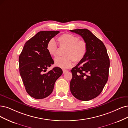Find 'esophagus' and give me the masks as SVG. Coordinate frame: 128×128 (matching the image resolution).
Segmentation results:
<instances>
[{
  "instance_id": "esophagus-1",
  "label": "esophagus",
  "mask_w": 128,
  "mask_h": 128,
  "mask_svg": "<svg viewBox=\"0 0 128 128\" xmlns=\"http://www.w3.org/2000/svg\"><path fill=\"white\" fill-rule=\"evenodd\" d=\"M68 71V70H63V74H65L66 72H67Z\"/></svg>"
}]
</instances>
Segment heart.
I'll return each mask as SVG.
<instances>
[{
	"instance_id": "1",
	"label": "heart",
	"mask_w": 128,
	"mask_h": 128,
	"mask_svg": "<svg viewBox=\"0 0 128 128\" xmlns=\"http://www.w3.org/2000/svg\"><path fill=\"white\" fill-rule=\"evenodd\" d=\"M60 47H65L63 55L65 56L59 57L55 60L56 66L66 69L70 68L73 60L75 63L81 62L86 56L88 46L86 42L83 40H79L78 37L70 34H64L58 38ZM46 50L49 54L55 57L57 55L58 47L55 40L50 39L46 45Z\"/></svg>"
}]
</instances>
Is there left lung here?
<instances>
[{
  "mask_svg": "<svg viewBox=\"0 0 128 128\" xmlns=\"http://www.w3.org/2000/svg\"><path fill=\"white\" fill-rule=\"evenodd\" d=\"M81 36L88 49L84 58L71 70L70 90L78 100L88 101L102 91L108 77L110 60L103 42L87 29L70 30Z\"/></svg>",
  "mask_w": 128,
  "mask_h": 128,
  "instance_id": "obj_1",
  "label": "left lung"
}]
</instances>
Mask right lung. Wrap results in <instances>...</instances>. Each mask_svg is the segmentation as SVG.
<instances>
[{
    "label": "right lung",
    "mask_w": 128,
    "mask_h": 128,
    "mask_svg": "<svg viewBox=\"0 0 128 128\" xmlns=\"http://www.w3.org/2000/svg\"><path fill=\"white\" fill-rule=\"evenodd\" d=\"M59 31H40L26 42L19 57L20 73L26 91L36 99L44 98L52 93L54 84L63 73L58 67L46 70L54 60L46 50L47 42Z\"/></svg>",
    "instance_id": "1"
}]
</instances>
